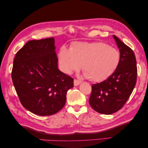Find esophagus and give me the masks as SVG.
Segmentation results:
<instances>
[{"label":"esophagus","mask_w":148,"mask_h":148,"mask_svg":"<svg viewBox=\"0 0 148 148\" xmlns=\"http://www.w3.org/2000/svg\"><path fill=\"white\" fill-rule=\"evenodd\" d=\"M81 83V81L77 80V79H75L74 80V85L75 86H78L79 85H80Z\"/></svg>","instance_id":"esophagus-1"}]
</instances>
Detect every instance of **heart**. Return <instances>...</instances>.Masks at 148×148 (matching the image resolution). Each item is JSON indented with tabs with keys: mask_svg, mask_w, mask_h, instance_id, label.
<instances>
[{
	"mask_svg": "<svg viewBox=\"0 0 148 148\" xmlns=\"http://www.w3.org/2000/svg\"><path fill=\"white\" fill-rule=\"evenodd\" d=\"M119 51L103 42H75L70 49L62 47L58 53L59 65L67 74L80 69L83 76L95 82L105 80L119 66Z\"/></svg>",
	"mask_w": 148,
	"mask_h": 148,
	"instance_id": "1",
	"label": "heart"
}]
</instances>
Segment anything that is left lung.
Segmentation results:
<instances>
[{
  "label": "left lung",
  "mask_w": 148,
  "mask_h": 148,
  "mask_svg": "<svg viewBox=\"0 0 148 148\" xmlns=\"http://www.w3.org/2000/svg\"><path fill=\"white\" fill-rule=\"evenodd\" d=\"M120 53L115 71L100 83L92 85L89 104L97 112L111 114L121 109L132 92L137 79V65L134 51L113 36Z\"/></svg>",
  "instance_id": "1"
}]
</instances>
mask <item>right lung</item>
Instances as JSON below:
<instances>
[{
  "mask_svg": "<svg viewBox=\"0 0 148 148\" xmlns=\"http://www.w3.org/2000/svg\"><path fill=\"white\" fill-rule=\"evenodd\" d=\"M53 38L28 41L16 54L12 82L22 106L35 114L50 116L66 102L73 79L58 69Z\"/></svg>",
  "mask_w": 148,
  "mask_h": 148,
  "instance_id": "add662e5",
  "label": "right lung"
}]
</instances>
